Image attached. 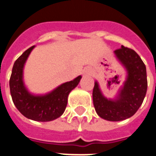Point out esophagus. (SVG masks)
<instances>
[{"mask_svg": "<svg viewBox=\"0 0 156 156\" xmlns=\"http://www.w3.org/2000/svg\"><path fill=\"white\" fill-rule=\"evenodd\" d=\"M84 73H85L86 75H88V74H90V73H89V72H87V71H86V72Z\"/></svg>", "mask_w": 156, "mask_h": 156, "instance_id": "34e87169", "label": "esophagus"}]
</instances>
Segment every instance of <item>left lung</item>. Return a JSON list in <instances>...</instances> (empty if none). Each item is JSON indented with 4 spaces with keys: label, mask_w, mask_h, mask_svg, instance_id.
Segmentation results:
<instances>
[{
    "label": "left lung",
    "mask_w": 156,
    "mask_h": 156,
    "mask_svg": "<svg viewBox=\"0 0 156 156\" xmlns=\"http://www.w3.org/2000/svg\"><path fill=\"white\" fill-rule=\"evenodd\" d=\"M114 54L126 69V81L112 99L104 96L95 81L92 97L95 111L101 118L120 121L133 116L140 108L147 90V79L145 65L135 51L121 46Z\"/></svg>",
    "instance_id": "left-lung-1"
}]
</instances>
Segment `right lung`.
<instances>
[{
  "mask_svg": "<svg viewBox=\"0 0 156 156\" xmlns=\"http://www.w3.org/2000/svg\"><path fill=\"white\" fill-rule=\"evenodd\" d=\"M35 46L26 50L13 64L9 79L12 100L18 110L27 118L36 121H53L64 113L69 94L78 85L82 76L66 82L46 94H33L26 87L23 69L26 61Z\"/></svg>",
  "mask_w": 156,
  "mask_h": 156,
  "instance_id": "obj_1",
  "label": "right lung"
}]
</instances>
